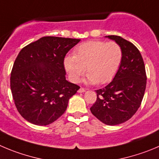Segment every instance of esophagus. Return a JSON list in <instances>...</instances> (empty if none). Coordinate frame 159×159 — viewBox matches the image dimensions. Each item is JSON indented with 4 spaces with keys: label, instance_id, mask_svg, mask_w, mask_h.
<instances>
[{
    "label": "esophagus",
    "instance_id": "34e87169",
    "mask_svg": "<svg viewBox=\"0 0 159 159\" xmlns=\"http://www.w3.org/2000/svg\"><path fill=\"white\" fill-rule=\"evenodd\" d=\"M84 92H85V89L84 88H82V87H81L79 89V90H78V93H84Z\"/></svg>",
    "mask_w": 159,
    "mask_h": 159
}]
</instances>
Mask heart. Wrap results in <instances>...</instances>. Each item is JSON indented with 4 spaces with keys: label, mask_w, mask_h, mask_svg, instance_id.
Listing matches in <instances>:
<instances>
[{
    "label": "heart",
    "mask_w": 159,
    "mask_h": 159,
    "mask_svg": "<svg viewBox=\"0 0 159 159\" xmlns=\"http://www.w3.org/2000/svg\"><path fill=\"white\" fill-rule=\"evenodd\" d=\"M122 59V48L118 43L90 41L77 46L74 56H66L63 65L74 82L79 81L85 70L89 82L104 84L115 78Z\"/></svg>",
    "instance_id": "obj_1"
}]
</instances>
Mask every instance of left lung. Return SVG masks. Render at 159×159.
Here are the masks:
<instances>
[{"label":"left lung","instance_id":"obj_1","mask_svg":"<svg viewBox=\"0 0 159 159\" xmlns=\"http://www.w3.org/2000/svg\"><path fill=\"white\" fill-rule=\"evenodd\" d=\"M121 45V64L115 78L106 87L96 90V102L92 114L108 125L128 121L140 107L146 89L147 75L140 51L130 41L116 35H109Z\"/></svg>","mask_w":159,"mask_h":159}]
</instances>
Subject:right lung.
<instances>
[{"instance_id": "add662e5", "label": "right lung", "mask_w": 159, "mask_h": 159, "mask_svg": "<svg viewBox=\"0 0 159 159\" xmlns=\"http://www.w3.org/2000/svg\"><path fill=\"white\" fill-rule=\"evenodd\" d=\"M80 39L43 37L19 52L10 87L17 111L37 125H47L66 111L80 87L66 80L63 59Z\"/></svg>"}]
</instances>
